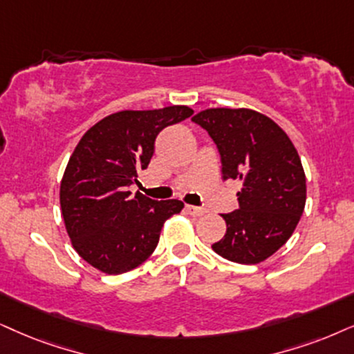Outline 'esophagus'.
Segmentation results:
<instances>
[{"label":"esophagus","mask_w":354,"mask_h":354,"mask_svg":"<svg viewBox=\"0 0 354 354\" xmlns=\"http://www.w3.org/2000/svg\"><path fill=\"white\" fill-rule=\"evenodd\" d=\"M186 210L191 214V216H194V217H201V216H204L205 212H207V210L203 209V207H198V205H186Z\"/></svg>","instance_id":"34e87169"}]
</instances>
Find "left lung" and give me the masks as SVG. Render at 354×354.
<instances>
[{
  "mask_svg": "<svg viewBox=\"0 0 354 354\" xmlns=\"http://www.w3.org/2000/svg\"><path fill=\"white\" fill-rule=\"evenodd\" d=\"M192 122L217 145L223 180H240L239 209L222 214L227 232L212 250L240 265H257L276 253L306 207V173L283 129L253 109L201 111Z\"/></svg>",
  "mask_w": 354,
  "mask_h": 354,
  "instance_id": "8db88e82",
  "label": "left lung"
}]
</instances>
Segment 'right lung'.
I'll list each match as a JSON object with an SVG mask.
<instances>
[{
    "label": "right lung",
    "instance_id": "obj_1",
    "mask_svg": "<svg viewBox=\"0 0 354 354\" xmlns=\"http://www.w3.org/2000/svg\"><path fill=\"white\" fill-rule=\"evenodd\" d=\"M194 113L187 106L120 111L93 125L78 142L60 183V205L71 245L106 274H122L153 253L178 199L155 201L129 187L149 167L155 138Z\"/></svg>",
    "mask_w": 354,
    "mask_h": 354
}]
</instances>
